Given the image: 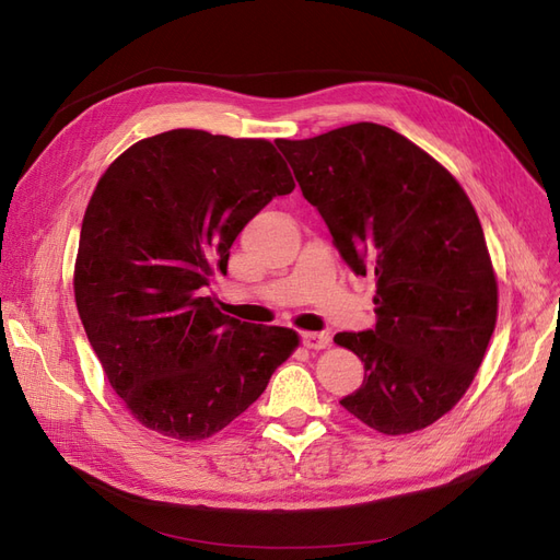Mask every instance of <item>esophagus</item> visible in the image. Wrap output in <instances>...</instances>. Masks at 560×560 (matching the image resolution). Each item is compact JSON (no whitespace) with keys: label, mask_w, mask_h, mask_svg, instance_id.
<instances>
[{"label":"esophagus","mask_w":560,"mask_h":560,"mask_svg":"<svg viewBox=\"0 0 560 560\" xmlns=\"http://www.w3.org/2000/svg\"><path fill=\"white\" fill-rule=\"evenodd\" d=\"M301 341H303V346H306L308 350H325V348H329L331 338L327 334L306 331V334H301Z\"/></svg>","instance_id":"34e87169"}]
</instances>
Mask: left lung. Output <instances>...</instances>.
Here are the masks:
<instances>
[{"label":"left lung","mask_w":560,"mask_h":560,"mask_svg":"<svg viewBox=\"0 0 560 560\" xmlns=\"http://www.w3.org/2000/svg\"><path fill=\"white\" fill-rule=\"evenodd\" d=\"M276 144L346 264L376 278V327L334 336L364 362L343 409L393 436L432 425L467 393L498 322L471 200L428 151L378 124Z\"/></svg>","instance_id":"8db88e82"}]
</instances>
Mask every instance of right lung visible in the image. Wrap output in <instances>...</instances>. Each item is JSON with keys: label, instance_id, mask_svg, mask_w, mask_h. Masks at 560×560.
Returning <instances> with one entry per match:
<instances>
[{"label": "right lung", "instance_id": "1", "mask_svg": "<svg viewBox=\"0 0 560 560\" xmlns=\"http://www.w3.org/2000/svg\"><path fill=\"white\" fill-rule=\"evenodd\" d=\"M292 191L268 140L191 128L135 142L100 177L74 299L109 385L144 428L179 442L217 434L299 348L294 329L247 325L202 296L243 226Z\"/></svg>", "mask_w": 560, "mask_h": 560}]
</instances>
